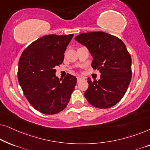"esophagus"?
<instances>
[{
    "label": "esophagus",
    "instance_id": "34e87169",
    "mask_svg": "<svg viewBox=\"0 0 150 150\" xmlns=\"http://www.w3.org/2000/svg\"><path fill=\"white\" fill-rule=\"evenodd\" d=\"M76 79H77V81L79 82V81H81V80H83V78L82 77V76H77Z\"/></svg>",
    "mask_w": 150,
    "mask_h": 150
}]
</instances>
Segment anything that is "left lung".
Segmentation results:
<instances>
[{"label": "left lung", "instance_id": "1", "mask_svg": "<svg viewBox=\"0 0 150 150\" xmlns=\"http://www.w3.org/2000/svg\"><path fill=\"white\" fill-rule=\"evenodd\" d=\"M75 40L87 47L93 57L92 67L101 74L98 81L87 79L86 99L96 108L115 105L124 97L132 77V59L126 45L117 37L104 32L81 33Z\"/></svg>", "mask_w": 150, "mask_h": 150}]
</instances>
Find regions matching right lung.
<instances>
[{
	"mask_svg": "<svg viewBox=\"0 0 150 150\" xmlns=\"http://www.w3.org/2000/svg\"><path fill=\"white\" fill-rule=\"evenodd\" d=\"M74 34L48 35L23 51L18 63V79L24 96L35 109L44 114L59 113L66 107L76 84L69 74L59 79L55 67L63 63Z\"/></svg>",
	"mask_w": 150,
	"mask_h": 150,
	"instance_id": "add662e5",
	"label": "right lung"
}]
</instances>
